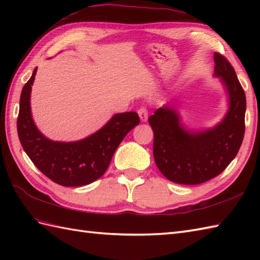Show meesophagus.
Listing matches in <instances>:
<instances>
[{
  "label": "esophagus",
  "instance_id": "obj_1",
  "mask_svg": "<svg viewBox=\"0 0 260 260\" xmlns=\"http://www.w3.org/2000/svg\"><path fill=\"white\" fill-rule=\"evenodd\" d=\"M137 114H139L140 118L142 121H146L148 117V110L145 106H142L139 110H137Z\"/></svg>",
  "mask_w": 260,
  "mask_h": 260
}]
</instances>
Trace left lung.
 I'll list each match as a JSON object with an SVG mask.
<instances>
[{"label":"left lung","instance_id":"left-lung-1","mask_svg":"<svg viewBox=\"0 0 260 260\" xmlns=\"http://www.w3.org/2000/svg\"><path fill=\"white\" fill-rule=\"evenodd\" d=\"M213 59L214 75L221 77L229 93V110L221 123L212 129L187 132L178 114L167 106L148 117L156 167L174 183L193 185L215 178L236 157L244 140L245 90L227 58L215 52Z\"/></svg>","mask_w":260,"mask_h":260}]
</instances>
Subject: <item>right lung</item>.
I'll return each mask as SVG.
<instances>
[{
  "instance_id": "1",
  "label": "right lung",
  "mask_w": 260,
  "mask_h": 260,
  "mask_svg": "<svg viewBox=\"0 0 260 260\" xmlns=\"http://www.w3.org/2000/svg\"><path fill=\"white\" fill-rule=\"evenodd\" d=\"M37 68L23 86L16 127L24 152L33 164L54 183L81 186L91 183L105 173L120 142L140 124L135 112L113 116L102 129L78 142H53L46 139L33 123L30 108L31 86Z\"/></svg>"
}]
</instances>
